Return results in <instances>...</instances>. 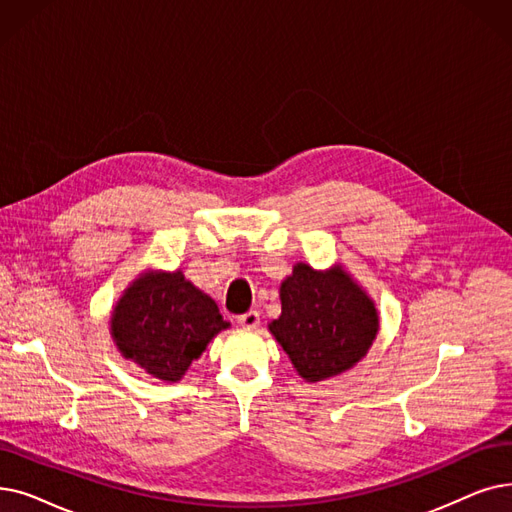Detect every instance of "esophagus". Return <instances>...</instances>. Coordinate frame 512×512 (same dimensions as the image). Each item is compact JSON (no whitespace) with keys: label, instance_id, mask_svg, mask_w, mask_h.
<instances>
[{"label":"esophagus","instance_id":"esophagus-1","mask_svg":"<svg viewBox=\"0 0 512 512\" xmlns=\"http://www.w3.org/2000/svg\"><path fill=\"white\" fill-rule=\"evenodd\" d=\"M259 322H261V318H259V311H255V309L247 311V314H242V316L238 318V324H240L242 328H249V330L257 328V326H259Z\"/></svg>","mask_w":512,"mask_h":512}]
</instances>
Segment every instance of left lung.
Listing matches in <instances>:
<instances>
[{"label": "left lung", "mask_w": 512, "mask_h": 512, "mask_svg": "<svg viewBox=\"0 0 512 512\" xmlns=\"http://www.w3.org/2000/svg\"><path fill=\"white\" fill-rule=\"evenodd\" d=\"M280 301L270 332L309 383L353 368L379 332L374 301L341 265L320 272L297 263L280 284Z\"/></svg>", "instance_id": "1"}]
</instances>
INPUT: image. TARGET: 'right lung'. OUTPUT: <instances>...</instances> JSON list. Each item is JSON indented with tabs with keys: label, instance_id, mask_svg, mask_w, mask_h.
Segmentation results:
<instances>
[{
	"label": "right lung",
	"instance_id": "obj_1",
	"mask_svg": "<svg viewBox=\"0 0 512 512\" xmlns=\"http://www.w3.org/2000/svg\"><path fill=\"white\" fill-rule=\"evenodd\" d=\"M228 326L217 303L180 270L140 274L110 316V335L123 358L167 383L180 381Z\"/></svg>",
	"mask_w": 512,
	"mask_h": 512
}]
</instances>
